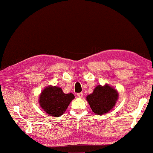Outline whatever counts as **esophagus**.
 Segmentation results:
<instances>
[{
    "label": "esophagus",
    "instance_id": "obj_1",
    "mask_svg": "<svg viewBox=\"0 0 153 153\" xmlns=\"http://www.w3.org/2000/svg\"><path fill=\"white\" fill-rule=\"evenodd\" d=\"M77 95H78V97H79L81 98L83 96V93H79L77 94Z\"/></svg>",
    "mask_w": 153,
    "mask_h": 153
}]
</instances>
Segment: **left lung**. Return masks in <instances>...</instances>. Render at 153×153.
Masks as SVG:
<instances>
[{"instance_id":"8db88e82","label":"left lung","mask_w":153,"mask_h":153,"mask_svg":"<svg viewBox=\"0 0 153 153\" xmlns=\"http://www.w3.org/2000/svg\"><path fill=\"white\" fill-rule=\"evenodd\" d=\"M118 99V93L114 88L106 85L97 86L93 93L86 97V100L92 111L97 115L105 114L114 107Z\"/></svg>"}]
</instances>
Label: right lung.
Here are the masks:
<instances>
[{
    "label": "right lung",
    "instance_id": "obj_1",
    "mask_svg": "<svg viewBox=\"0 0 153 153\" xmlns=\"http://www.w3.org/2000/svg\"><path fill=\"white\" fill-rule=\"evenodd\" d=\"M74 98L73 94H65L60 88L50 86L45 88L40 95L39 103L47 114L60 117L66 111Z\"/></svg>",
    "mask_w": 153,
    "mask_h": 153
}]
</instances>
